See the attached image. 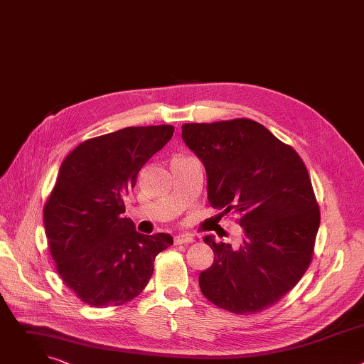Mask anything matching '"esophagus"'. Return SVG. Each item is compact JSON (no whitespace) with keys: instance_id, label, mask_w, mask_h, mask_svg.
<instances>
[{"instance_id":"esophagus-1","label":"esophagus","mask_w":364,"mask_h":364,"mask_svg":"<svg viewBox=\"0 0 364 364\" xmlns=\"http://www.w3.org/2000/svg\"><path fill=\"white\" fill-rule=\"evenodd\" d=\"M191 242H194V239H193L190 235H187V233H181V235H177V236L174 237V243H176V245L191 243Z\"/></svg>"}]
</instances>
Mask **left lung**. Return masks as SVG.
Instances as JSON below:
<instances>
[{
  "instance_id": "1",
  "label": "left lung",
  "mask_w": 364,
  "mask_h": 364,
  "mask_svg": "<svg viewBox=\"0 0 364 364\" xmlns=\"http://www.w3.org/2000/svg\"><path fill=\"white\" fill-rule=\"evenodd\" d=\"M181 138L203 163L207 197L223 213L239 215V247L204 242L215 261L203 271V295L235 314L277 304L306 271L320 226V209L299 155L252 119L184 124Z\"/></svg>"
}]
</instances>
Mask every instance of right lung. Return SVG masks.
I'll return each mask as SVG.
<instances>
[{"label":"right lung","mask_w":364,"mask_h":364,"mask_svg":"<svg viewBox=\"0 0 364 364\" xmlns=\"http://www.w3.org/2000/svg\"><path fill=\"white\" fill-rule=\"evenodd\" d=\"M173 134L171 125L128 127L82 142L62 163L44 205V229L59 275L83 302L134 299L155 256L173 245L171 235H142L124 216L139 170Z\"/></svg>","instance_id":"obj_1"}]
</instances>
